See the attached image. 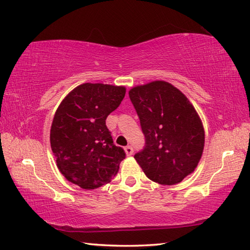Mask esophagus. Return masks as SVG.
I'll return each mask as SVG.
<instances>
[{
	"mask_svg": "<svg viewBox=\"0 0 250 250\" xmlns=\"http://www.w3.org/2000/svg\"><path fill=\"white\" fill-rule=\"evenodd\" d=\"M125 152L127 155H131L134 153V149L131 146H127V147H125Z\"/></svg>",
	"mask_w": 250,
	"mask_h": 250,
	"instance_id": "34e87169",
	"label": "esophagus"
}]
</instances>
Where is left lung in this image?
<instances>
[{"mask_svg": "<svg viewBox=\"0 0 250 250\" xmlns=\"http://www.w3.org/2000/svg\"><path fill=\"white\" fill-rule=\"evenodd\" d=\"M129 99L145 135L134 158L150 180L161 185L182 182L198 166L205 130L189 100L163 81L130 89Z\"/></svg>", "mask_w": 250, "mask_h": 250, "instance_id": "8db88e82", "label": "left lung"}]
</instances>
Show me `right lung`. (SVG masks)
I'll return each mask as SVG.
<instances>
[{
	"label": "right lung",
	"instance_id": "1",
	"mask_svg": "<svg viewBox=\"0 0 250 250\" xmlns=\"http://www.w3.org/2000/svg\"><path fill=\"white\" fill-rule=\"evenodd\" d=\"M126 93L125 87L83 83L61 102L51 126L52 151L60 172L83 189L110 183L126 157L113 144L107 115L116 110Z\"/></svg>",
	"mask_w": 250,
	"mask_h": 250
}]
</instances>
